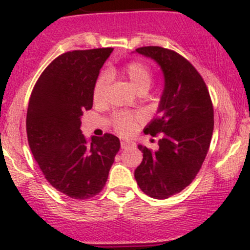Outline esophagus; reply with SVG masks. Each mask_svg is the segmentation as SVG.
Here are the masks:
<instances>
[{
  "instance_id": "esophagus-1",
  "label": "esophagus",
  "mask_w": 250,
  "mask_h": 250,
  "mask_svg": "<svg viewBox=\"0 0 250 250\" xmlns=\"http://www.w3.org/2000/svg\"><path fill=\"white\" fill-rule=\"evenodd\" d=\"M130 146H134V143H133L132 140L125 139V138H122V139H121V147L127 148V147H130Z\"/></svg>"
}]
</instances>
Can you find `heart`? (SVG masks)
<instances>
[{"label":"heart","mask_w":250,"mask_h":250,"mask_svg":"<svg viewBox=\"0 0 250 250\" xmlns=\"http://www.w3.org/2000/svg\"><path fill=\"white\" fill-rule=\"evenodd\" d=\"M115 72L112 70H109L106 74H103L102 76L97 80L94 88H93V100L95 103L103 102L105 97V90H106L107 81L109 77L112 76ZM123 77L128 81L130 87L135 92H147L152 84V72L150 67L141 62H132L125 65V67L122 71ZM139 121V116L134 113L121 112L113 117V125L115 129L121 134H130L133 130H135Z\"/></svg>","instance_id":"heart-1"}]
</instances>
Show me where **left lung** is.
<instances>
[{
    "instance_id": "left-lung-1",
    "label": "left lung",
    "mask_w": 250,
    "mask_h": 250,
    "mask_svg": "<svg viewBox=\"0 0 250 250\" xmlns=\"http://www.w3.org/2000/svg\"><path fill=\"white\" fill-rule=\"evenodd\" d=\"M135 52L157 62L165 88L157 115L144 128L146 134H160V147L151 151L138 145L143 161L134 176L144 193L165 200L183 191L200 172L213 135V104L203 78L180 54L155 46Z\"/></svg>"
}]
</instances>
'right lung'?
<instances>
[{"mask_svg":"<svg viewBox=\"0 0 250 250\" xmlns=\"http://www.w3.org/2000/svg\"><path fill=\"white\" fill-rule=\"evenodd\" d=\"M112 50L59 55L42 72L30 97L26 133L32 155L48 183L76 200L103 190L121 146L109 133L88 141L81 130V116L92 109L93 88Z\"/></svg>","mask_w":250,"mask_h":250,"instance_id":"add662e5","label":"right lung"}]
</instances>
